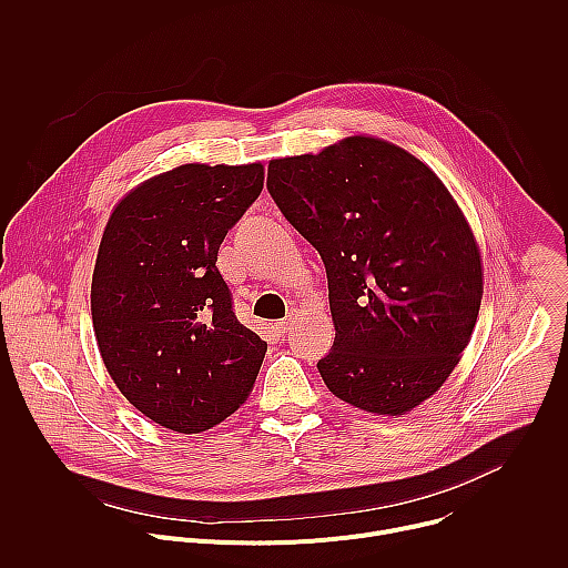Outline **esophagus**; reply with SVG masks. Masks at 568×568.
<instances>
[{
	"mask_svg": "<svg viewBox=\"0 0 568 568\" xmlns=\"http://www.w3.org/2000/svg\"><path fill=\"white\" fill-rule=\"evenodd\" d=\"M294 321H296V312H290L285 318H281V321L276 323V331H278L281 335L290 333V331H292V326H294Z\"/></svg>",
	"mask_w": 568,
	"mask_h": 568,
	"instance_id": "obj_1",
	"label": "esophagus"
}]
</instances>
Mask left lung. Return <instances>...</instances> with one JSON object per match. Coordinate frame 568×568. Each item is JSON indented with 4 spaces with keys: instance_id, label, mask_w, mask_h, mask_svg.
I'll use <instances>...</instances> for the list:
<instances>
[{
    "instance_id": "8db88e82",
    "label": "left lung",
    "mask_w": 568,
    "mask_h": 568,
    "mask_svg": "<svg viewBox=\"0 0 568 568\" xmlns=\"http://www.w3.org/2000/svg\"><path fill=\"white\" fill-rule=\"evenodd\" d=\"M267 191L326 265L337 335L323 382L377 416L416 409L458 364L483 296L476 240L445 184L407 150L348 136L272 159Z\"/></svg>"
}]
</instances>
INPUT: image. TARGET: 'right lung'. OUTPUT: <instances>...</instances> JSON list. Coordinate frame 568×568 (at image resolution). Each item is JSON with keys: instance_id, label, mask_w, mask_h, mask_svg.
I'll return each mask as SVG.
<instances>
[{"instance_id": "right-lung-1", "label": "right lung", "mask_w": 568, "mask_h": 568, "mask_svg": "<svg viewBox=\"0 0 568 568\" xmlns=\"http://www.w3.org/2000/svg\"><path fill=\"white\" fill-rule=\"evenodd\" d=\"M263 180L261 164H184L128 193L105 226L92 278L101 357L132 407L178 434L237 412L267 353L215 267Z\"/></svg>"}]
</instances>
